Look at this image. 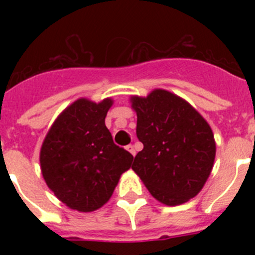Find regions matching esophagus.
<instances>
[{
    "label": "esophagus",
    "mask_w": 255,
    "mask_h": 255,
    "mask_svg": "<svg viewBox=\"0 0 255 255\" xmlns=\"http://www.w3.org/2000/svg\"><path fill=\"white\" fill-rule=\"evenodd\" d=\"M126 149L129 150V152L131 153L132 155H135V154H136V152H135V148H134V145H131V144H129V145H126Z\"/></svg>",
    "instance_id": "esophagus-1"
}]
</instances>
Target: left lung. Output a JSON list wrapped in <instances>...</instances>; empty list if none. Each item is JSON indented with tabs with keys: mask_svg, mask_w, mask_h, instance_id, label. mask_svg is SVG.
<instances>
[{
	"mask_svg": "<svg viewBox=\"0 0 255 255\" xmlns=\"http://www.w3.org/2000/svg\"><path fill=\"white\" fill-rule=\"evenodd\" d=\"M131 102L136 136L144 145L131 168L161 203H185L202 190L213 167L211 128L186 101L167 91L155 89Z\"/></svg>",
	"mask_w": 255,
	"mask_h": 255,
	"instance_id": "left-lung-1",
	"label": "left lung"
}]
</instances>
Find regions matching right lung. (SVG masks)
<instances>
[{
  "instance_id": "right-lung-1",
  "label": "right lung",
  "mask_w": 255,
  "mask_h": 255,
  "mask_svg": "<svg viewBox=\"0 0 255 255\" xmlns=\"http://www.w3.org/2000/svg\"><path fill=\"white\" fill-rule=\"evenodd\" d=\"M112 106L78 100L52 125L40 149L47 185L70 208L92 212L111 198L132 154L114 143L105 119Z\"/></svg>"
}]
</instances>
